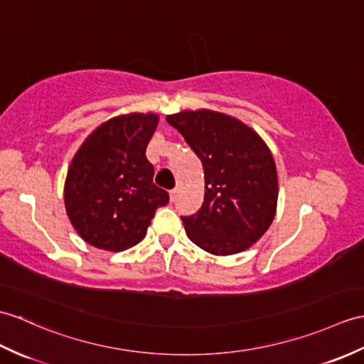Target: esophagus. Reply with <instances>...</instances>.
<instances>
[{
	"instance_id": "34e87169",
	"label": "esophagus",
	"mask_w": 364,
	"mask_h": 364,
	"mask_svg": "<svg viewBox=\"0 0 364 364\" xmlns=\"http://www.w3.org/2000/svg\"><path fill=\"white\" fill-rule=\"evenodd\" d=\"M168 196H171V201H175L178 198V188H173L171 192H168Z\"/></svg>"
}]
</instances>
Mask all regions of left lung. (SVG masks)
Instances as JSON below:
<instances>
[{"label": "left lung", "mask_w": 364, "mask_h": 364, "mask_svg": "<svg viewBox=\"0 0 364 364\" xmlns=\"http://www.w3.org/2000/svg\"><path fill=\"white\" fill-rule=\"evenodd\" d=\"M166 121L205 168V201L197 214L181 217L188 237L215 256L248 250L276 214L277 172L267 144L247 124L210 109H186Z\"/></svg>", "instance_id": "left-lung-1"}]
</instances>
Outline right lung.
Segmentation results:
<instances>
[{
    "mask_svg": "<svg viewBox=\"0 0 364 364\" xmlns=\"http://www.w3.org/2000/svg\"><path fill=\"white\" fill-rule=\"evenodd\" d=\"M158 114L130 113L100 124L74 155L65 181L71 225L92 247L124 251L139 243L168 193L154 183L146 149Z\"/></svg>",
    "mask_w": 364,
    "mask_h": 364,
    "instance_id": "1",
    "label": "right lung"
}]
</instances>
